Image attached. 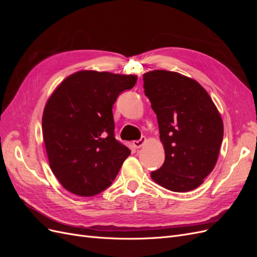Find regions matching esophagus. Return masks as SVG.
Masks as SVG:
<instances>
[{
	"label": "esophagus",
	"instance_id": "34e87169",
	"mask_svg": "<svg viewBox=\"0 0 257 257\" xmlns=\"http://www.w3.org/2000/svg\"><path fill=\"white\" fill-rule=\"evenodd\" d=\"M146 141H147L146 137H142L141 139H139V141H135V142H133V146L136 148V149H139V148L143 147V146L145 145Z\"/></svg>",
	"mask_w": 257,
	"mask_h": 257
}]
</instances>
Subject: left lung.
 <instances>
[{
  "mask_svg": "<svg viewBox=\"0 0 257 257\" xmlns=\"http://www.w3.org/2000/svg\"><path fill=\"white\" fill-rule=\"evenodd\" d=\"M144 89L158 116L165 162L153 181L173 192H189L212 172L223 141V121L201 85L179 73L144 74Z\"/></svg>",
  "mask_w": 257,
  "mask_h": 257,
  "instance_id": "1",
  "label": "left lung"
}]
</instances>
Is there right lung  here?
Returning <instances> with one entry per match:
<instances>
[{
    "instance_id": "1",
    "label": "right lung",
    "mask_w": 257,
    "mask_h": 257,
    "mask_svg": "<svg viewBox=\"0 0 257 257\" xmlns=\"http://www.w3.org/2000/svg\"><path fill=\"white\" fill-rule=\"evenodd\" d=\"M137 76L80 71L53 91L43 113L49 165L73 194L93 196L107 189L131 154L114 138L112 106Z\"/></svg>"
}]
</instances>
